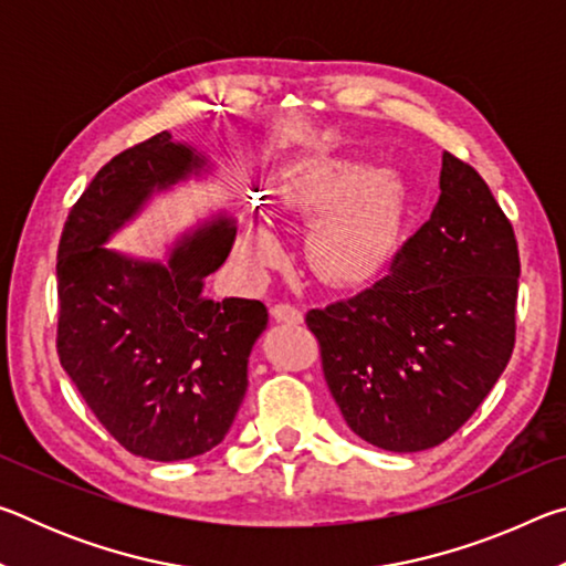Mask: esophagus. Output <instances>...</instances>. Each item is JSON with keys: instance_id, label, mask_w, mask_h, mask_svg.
I'll use <instances>...</instances> for the list:
<instances>
[{"instance_id": "obj_1", "label": "esophagus", "mask_w": 566, "mask_h": 566, "mask_svg": "<svg viewBox=\"0 0 566 566\" xmlns=\"http://www.w3.org/2000/svg\"><path fill=\"white\" fill-rule=\"evenodd\" d=\"M272 319L284 322V324H302V312L292 304H274L272 306Z\"/></svg>"}]
</instances>
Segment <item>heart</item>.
I'll use <instances>...</instances> for the list:
<instances>
[{
  "label": "heart",
  "mask_w": 566,
  "mask_h": 566,
  "mask_svg": "<svg viewBox=\"0 0 566 566\" xmlns=\"http://www.w3.org/2000/svg\"><path fill=\"white\" fill-rule=\"evenodd\" d=\"M276 191L286 209L319 214L306 234V256L322 280L354 286L385 270L405 214V185L397 175L364 161L306 157L282 171ZM239 247L252 264L280 252L262 217L249 219Z\"/></svg>",
  "instance_id": "b5f03b06"
}]
</instances>
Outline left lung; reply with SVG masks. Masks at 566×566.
Returning <instances> with one entry per match:
<instances>
[{
	"instance_id": "obj_1",
	"label": "left lung",
	"mask_w": 566,
	"mask_h": 566,
	"mask_svg": "<svg viewBox=\"0 0 566 566\" xmlns=\"http://www.w3.org/2000/svg\"><path fill=\"white\" fill-rule=\"evenodd\" d=\"M520 252L486 181L444 151L439 199L387 276L306 314L344 421L387 452H424L490 395L514 349Z\"/></svg>"
}]
</instances>
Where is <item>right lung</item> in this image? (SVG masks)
Here are the masks:
<instances>
[{
  "label": "right lung",
  "mask_w": 566,
  "mask_h": 566,
  "mask_svg": "<svg viewBox=\"0 0 566 566\" xmlns=\"http://www.w3.org/2000/svg\"><path fill=\"white\" fill-rule=\"evenodd\" d=\"M209 171L207 155L169 132L124 149L76 199L56 252L62 367L102 427L155 462L222 442L270 314L256 300L202 294L234 242L227 212L181 234L167 260H139L107 242L151 197Z\"/></svg>",
  "instance_id": "right-lung-1"
}]
</instances>
